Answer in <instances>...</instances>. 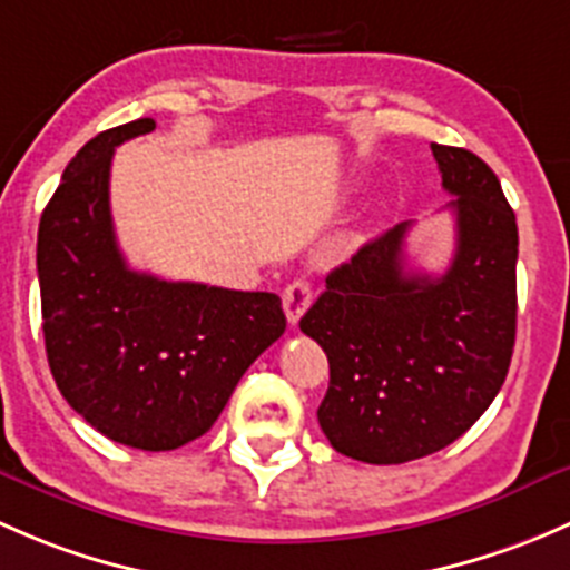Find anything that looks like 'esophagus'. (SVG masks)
<instances>
[{
	"mask_svg": "<svg viewBox=\"0 0 570 570\" xmlns=\"http://www.w3.org/2000/svg\"><path fill=\"white\" fill-rule=\"evenodd\" d=\"M313 304V285L307 279H293L283 293V307L287 315V324L296 326L302 321V315L307 313V307Z\"/></svg>",
	"mask_w": 570,
	"mask_h": 570,
	"instance_id": "esophagus-1",
	"label": "esophagus"
}]
</instances>
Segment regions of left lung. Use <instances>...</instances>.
<instances>
[{"label":"left lung","instance_id":"1","mask_svg":"<svg viewBox=\"0 0 570 570\" xmlns=\"http://www.w3.org/2000/svg\"><path fill=\"white\" fill-rule=\"evenodd\" d=\"M455 216L442 277L409 274V222L326 277L298 321L326 351L321 431L337 453L406 463L453 444L491 406L515 343V214L480 156L431 145Z\"/></svg>","mask_w":570,"mask_h":570}]
</instances>
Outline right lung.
Segmentation results:
<instances>
[{
    "mask_svg": "<svg viewBox=\"0 0 570 570\" xmlns=\"http://www.w3.org/2000/svg\"><path fill=\"white\" fill-rule=\"evenodd\" d=\"M150 117L92 137L62 173L38 227L46 356L76 414L150 453L203 436L246 367L285 332L277 293L167 283L128 268L109 208L117 145Z\"/></svg>",
    "mask_w": 570,
    "mask_h": 570,
    "instance_id": "obj_1",
    "label": "right lung"
}]
</instances>
